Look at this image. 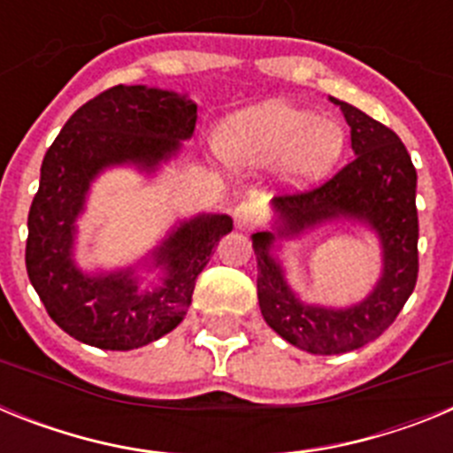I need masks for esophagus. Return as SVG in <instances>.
I'll return each mask as SVG.
<instances>
[{
  "label": "esophagus",
  "instance_id": "34e87169",
  "mask_svg": "<svg viewBox=\"0 0 453 453\" xmlns=\"http://www.w3.org/2000/svg\"><path fill=\"white\" fill-rule=\"evenodd\" d=\"M258 218H261V211H258V206H256L254 202H242L234 211L235 226H238L240 231L254 229L256 224H258Z\"/></svg>",
  "mask_w": 453,
  "mask_h": 453
}]
</instances>
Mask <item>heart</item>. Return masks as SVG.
<instances>
[{
	"label": "heart",
	"mask_w": 453,
	"mask_h": 453,
	"mask_svg": "<svg viewBox=\"0 0 453 453\" xmlns=\"http://www.w3.org/2000/svg\"><path fill=\"white\" fill-rule=\"evenodd\" d=\"M345 142L338 119L318 118L281 99L231 115L219 131V151L229 165L256 170L279 163V177L292 188L322 181L340 161Z\"/></svg>",
	"instance_id": "obj_1"
}]
</instances>
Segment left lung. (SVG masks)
Masks as SVG:
<instances>
[{
  "label": "left lung",
  "instance_id": "left-lung-1",
  "mask_svg": "<svg viewBox=\"0 0 453 453\" xmlns=\"http://www.w3.org/2000/svg\"><path fill=\"white\" fill-rule=\"evenodd\" d=\"M351 129L354 158L331 181L272 199V229L251 235L258 263V306L270 329L308 354L331 356L367 345L395 322L418 281V172L395 131L331 97ZM331 221L367 226L382 247V276L351 307L306 304L287 283L279 239L301 237Z\"/></svg>",
  "mask_w": 453,
  "mask_h": 453
}]
</instances>
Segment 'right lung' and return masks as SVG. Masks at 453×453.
I'll use <instances>...</instances> for the list:
<instances>
[{
    "label": "right lung",
    "mask_w": 453,
    "mask_h": 453,
    "mask_svg": "<svg viewBox=\"0 0 453 453\" xmlns=\"http://www.w3.org/2000/svg\"><path fill=\"white\" fill-rule=\"evenodd\" d=\"M195 122L197 104L188 95L115 86L83 104L47 150L29 211L27 272L50 318L79 342L129 351L177 329L197 276L234 229L229 215L202 213L174 224L135 265L86 272L74 258L95 179L111 167L154 174L177 158ZM145 269L159 270L158 284L142 286Z\"/></svg>",
    "instance_id": "1"
}]
</instances>
